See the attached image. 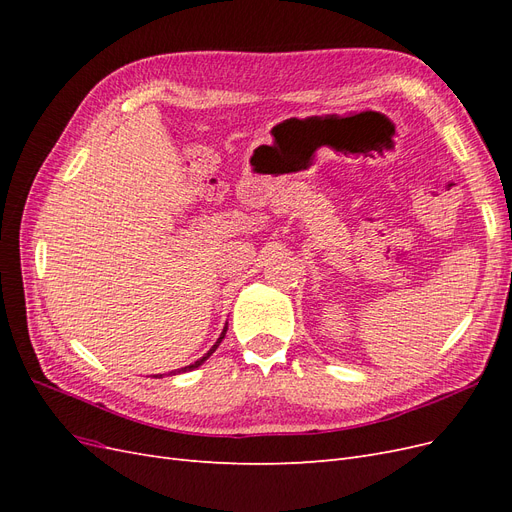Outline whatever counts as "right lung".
<instances>
[{
  "instance_id": "add662e5",
  "label": "right lung",
  "mask_w": 512,
  "mask_h": 512,
  "mask_svg": "<svg viewBox=\"0 0 512 512\" xmlns=\"http://www.w3.org/2000/svg\"><path fill=\"white\" fill-rule=\"evenodd\" d=\"M226 331H228V322H226V327H224V331H222V335L218 337V342H215L211 348H209V352L205 354V356H200V359L198 361H194V363H190V365H185V367H181V369H175V371H170V376H175V374H185V371H192V369H196V367H200V365H203L207 359H209V356L215 352V348H218L220 344H222V339H224V335H226ZM156 378H162V374L160 376H156Z\"/></svg>"
}]
</instances>
